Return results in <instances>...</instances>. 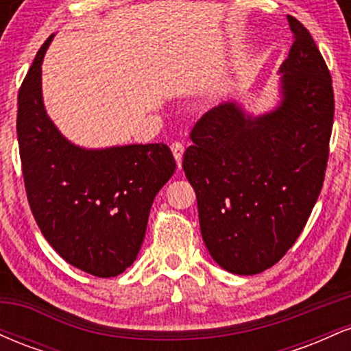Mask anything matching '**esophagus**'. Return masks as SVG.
<instances>
[{
    "label": "esophagus",
    "mask_w": 351,
    "mask_h": 351,
    "mask_svg": "<svg viewBox=\"0 0 351 351\" xmlns=\"http://www.w3.org/2000/svg\"><path fill=\"white\" fill-rule=\"evenodd\" d=\"M171 152L173 156H175L176 163H178V168H181V162H183V153H184V145L180 142L171 143Z\"/></svg>",
    "instance_id": "34e87169"
}]
</instances>
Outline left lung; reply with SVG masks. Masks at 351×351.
I'll return each mask as SVG.
<instances>
[{"label": "left lung", "instance_id": "8db88e82", "mask_svg": "<svg viewBox=\"0 0 351 351\" xmlns=\"http://www.w3.org/2000/svg\"><path fill=\"white\" fill-rule=\"evenodd\" d=\"M293 33L280 66L282 102L261 117L221 104L193 127L183 155L203 241L237 276L277 264L304 231L324 186L332 135V75L307 27Z\"/></svg>", "mask_w": 351, "mask_h": 351}]
</instances>
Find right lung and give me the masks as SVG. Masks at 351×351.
I'll return each mask as SVG.
<instances>
[{
	"label": "right lung",
	"mask_w": 351,
	"mask_h": 351,
	"mask_svg": "<svg viewBox=\"0 0 351 351\" xmlns=\"http://www.w3.org/2000/svg\"><path fill=\"white\" fill-rule=\"evenodd\" d=\"M38 51L18 95L19 156L33 216L54 251L80 271L115 277L134 264L156 193L175 173L168 145L86 150L59 134L43 104Z\"/></svg>",
	"instance_id": "add662e5"
}]
</instances>
